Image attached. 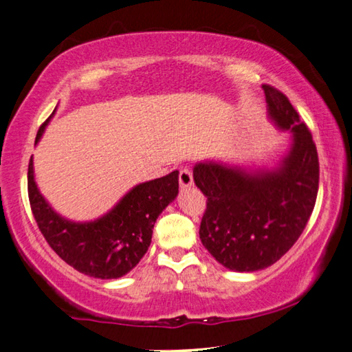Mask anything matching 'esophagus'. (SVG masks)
Returning a JSON list of instances; mask_svg holds the SVG:
<instances>
[{
	"label": "esophagus",
	"mask_w": 352,
	"mask_h": 352,
	"mask_svg": "<svg viewBox=\"0 0 352 352\" xmlns=\"http://www.w3.org/2000/svg\"><path fill=\"white\" fill-rule=\"evenodd\" d=\"M179 186H181L182 190L193 186V176H192V171L188 170V168L181 170V173H179Z\"/></svg>",
	"instance_id": "1"
}]
</instances>
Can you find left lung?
<instances>
[{"label": "left lung", "instance_id": "obj_1", "mask_svg": "<svg viewBox=\"0 0 352 352\" xmlns=\"http://www.w3.org/2000/svg\"><path fill=\"white\" fill-rule=\"evenodd\" d=\"M268 117L292 133L286 155L268 168L198 162L193 181L208 198L200 239L233 272H257L278 262L307 227L319 187L318 151L287 96L262 85Z\"/></svg>", "mask_w": 352, "mask_h": 352}]
</instances>
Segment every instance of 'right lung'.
Instances as JSON below:
<instances>
[{"mask_svg": "<svg viewBox=\"0 0 352 352\" xmlns=\"http://www.w3.org/2000/svg\"><path fill=\"white\" fill-rule=\"evenodd\" d=\"M49 119L41 125L36 141ZM179 192V171L135 186L103 216L74 222L52 210L34 182L33 157L28 165V198L41 233L60 258L91 278L117 279L140 263L152 239L160 212Z\"/></svg>", "mask_w": 352, "mask_h": 352, "instance_id": "1", "label": "right lung"}]
</instances>
